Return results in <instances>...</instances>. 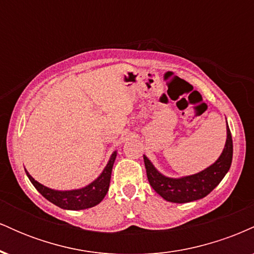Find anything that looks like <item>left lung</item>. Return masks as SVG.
<instances>
[{
	"mask_svg": "<svg viewBox=\"0 0 254 254\" xmlns=\"http://www.w3.org/2000/svg\"><path fill=\"white\" fill-rule=\"evenodd\" d=\"M148 182L164 199L172 203H189L208 196L229 171L233 159V139L227 124V139L221 155L214 164L192 176L170 178L160 173L143 155Z\"/></svg>",
	"mask_w": 254,
	"mask_h": 254,
	"instance_id": "left-lung-1",
	"label": "left lung"
}]
</instances>
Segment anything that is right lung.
<instances>
[{"instance_id": "obj_1", "label": "right lung", "mask_w": 254, "mask_h": 254, "mask_svg": "<svg viewBox=\"0 0 254 254\" xmlns=\"http://www.w3.org/2000/svg\"><path fill=\"white\" fill-rule=\"evenodd\" d=\"M116 157H117V151H113L106 167L101 172L100 176L94 182L88 184L84 188L76 189V190H54V189L46 188L43 184L34 180L27 171H26V174H27L28 179L31 180V183L33 184L38 192L43 197H45L49 202L54 203L55 205L65 209V210H83V209L95 206L106 196L110 188L111 173H112V167L113 164H115Z\"/></svg>"}]
</instances>
